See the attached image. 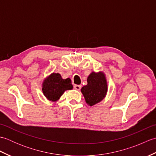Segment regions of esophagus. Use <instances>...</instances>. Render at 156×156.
<instances>
[{
	"instance_id": "34e87169",
	"label": "esophagus",
	"mask_w": 156,
	"mask_h": 156,
	"mask_svg": "<svg viewBox=\"0 0 156 156\" xmlns=\"http://www.w3.org/2000/svg\"><path fill=\"white\" fill-rule=\"evenodd\" d=\"M74 89L76 90H80L81 89V86L80 85H75L74 87Z\"/></svg>"
}]
</instances>
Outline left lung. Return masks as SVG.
Segmentation results:
<instances>
[{"label":"left lung","mask_w":156,"mask_h":156,"mask_svg":"<svg viewBox=\"0 0 156 156\" xmlns=\"http://www.w3.org/2000/svg\"><path fill=\"white\" fill-rule=\"evenodd\" d=\"M88 84L81 88V92L89 106H93L105 98L108 84L105 74L102 71L92 72L87 78Z\"/></svg>","instance_id":"1"}]
</instances>
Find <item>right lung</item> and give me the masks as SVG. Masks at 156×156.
<instances>
[{"mask_svg":"<svg viewBox=\"0 0 156 156\" xmlns=\"http://www.w3.org/2000/svg\"><path fill=\"white\" fill-rule=\"evenodd\" d=\"M72 89L70 79H63L59 73H51L42 82L43 94L51 102L58 101L66 90Z\"/></svg>","mask_w":156,"mask_h":156,"instance_id":"1","label":"right lung"}]
</instances>
